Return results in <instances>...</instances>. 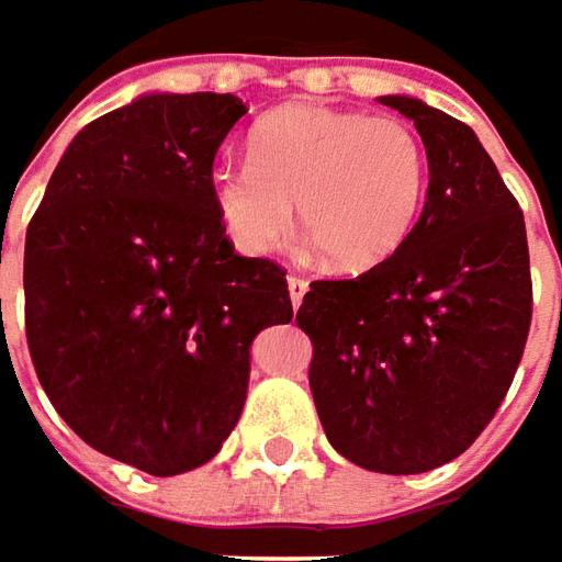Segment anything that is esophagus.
Here are the masks:
<instances>
[{
  "label": "esophagus",
  "mask_w": 562,
  "mask_h": 562,
  "mask_svg": "<svg viewBox=\"0 0 562 562\" xmlns=\"http://www.w3.org/2000/svg\"><path fill=\"white\" fill-rule=\"evenodd\" d=\"M288 290H290V302H293V308H300L302 296L308 293V281H302V278H296V274H290Z\"/></svg>",
  "instance_id": "esophagus-1"
}]
</instances>
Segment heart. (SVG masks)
<instances>
[{"instance_id":"obj_1","label":"heart","mask_w":562,"mask_h":562,"mask_svg":"<svg viewBox=\"0 0 562 562\" xmlns=\"http://www.w3.org/2000/svg\"><path fill=\"white\" fill-rule=\"evenodd\" d=\"M427 190V154L400 117L288 105L250 133L248 160L217 162L211 205L245 254H269L300 211L324 260L360 272L396 254Z\"/></svg>"}]
</instances>
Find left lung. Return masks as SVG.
<instances>
[{
	"label": "left lung",
	"mask_w": 562,
	"mask_h": 562,
	"mask_svg": "<svg viewBox=\"0 0 562 562\" xmlns=\"http://www.w3.org/2000/svg\"><path fill=\"white\" fill-rule=\"evenodd\" d=\"M429 187L396 254L345 281H314L296 324L329 445L384 475L429 472L479 439L512 387L532 317L524 211L479 135L415 97Z\"/></svg>",
	"instance_id": "8db88e82"
}]
</instances>
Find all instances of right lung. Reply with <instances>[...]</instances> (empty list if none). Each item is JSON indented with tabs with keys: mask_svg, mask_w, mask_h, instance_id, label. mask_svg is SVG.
<instances>
[{
	"mask_svg": "<svg viewBox=\"0 0 562 562\" xmlns=\"http://www.w3.org/2000/svg\"><path fill=\"white\" fill-rule=\"evenodd\" d=\"M233 93H145L71 138L26 229L35 375L90 448L169 479L236 429L250 341L290 324L284 269L238 257L211 205Z\"/></svg>",
	"mask_w": 562,
	"mask_h": 562,
	"instance_id": "1",
	"label": "right lung"
}]
</instances>
